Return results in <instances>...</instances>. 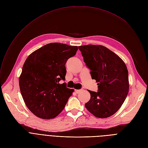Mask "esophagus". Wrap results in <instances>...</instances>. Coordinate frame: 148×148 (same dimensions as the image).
Listing matches in <instances>:
<instances>
[{
    "mask_svg": "<svg viewBox=\"0 0 148 148\" xmlns=\"http://www.w3.org/2000/svg\"><path fill=\"white\" fill-rule=\"evenodd\" d=\"M82 90V89H80V90H75V92L76 93H79V92H81V91Z\"/></svg>",
    "mask_w": 148,
    "mask_h": 148,
    "instance_id": "34e87169",
    "label": "esophagus"
}]
</instances>
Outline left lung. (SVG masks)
<instances>
[{
    "label": "left lung",
    "mask_w": 148,
    "mask_h": 148,
    "mask_svg": "<svg viewBox=\"0 0 148 148\" xmlns=\"http://www.w3.org/2000/svg\"><path fill=\"white\" fill-rule=\"evenodd\" d=\"M78 48L91 70V78L98 86L97 92L88 90L90 99L85 107L96 117H109L120 109L128 94L127 67L117 54L103 46L89 45Z\"/></svg>",
    "instance_id": "8db88e82"
}]
</instances>
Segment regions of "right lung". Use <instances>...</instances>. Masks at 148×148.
Here are the masks:
<instances>
[{
	"mask_svg": "<svg viewBox=\"0 0 148 148\" xmlns=\"http://www.w3.org/2000/svg\"><path fill=\"white\" fill-rule=\"evenodd\" d=\"M78 49V46L52 43L26 58L19 77V86L26 107L35 116L51 119L64 110L74 90L60 81L65 80L66 61Z\"/></svg>",
	"mask_w": 148,
	"mask_h": 148,
	"instance_id": "1",
	"label": "right lung"
}]
</instances>
